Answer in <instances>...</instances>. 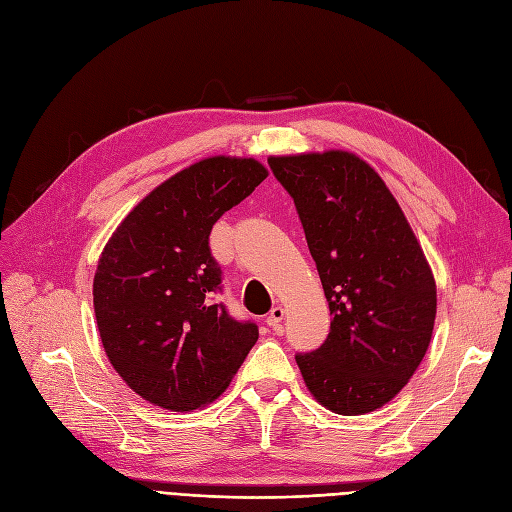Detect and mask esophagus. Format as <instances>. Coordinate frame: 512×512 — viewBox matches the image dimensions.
I'll return each instance as SVG.
<instances>
[{
    "mask_svg": "<svg viewBox=\"0 0 512 512\" xmlns=\"http://www.w3.org/2000/svg\"><path fill=\"white\" fill-rule=\"evenodd\" d=\"M284 320V309L280 307V305H276V307H272V311L268 314V326L272 328V330H280V322Z\"/></svg>",
    "mask_w": 512,
    "mask_h": 512,
    "instance_id": "34e87169",
    "label": "esophagus"
}]
</instances>
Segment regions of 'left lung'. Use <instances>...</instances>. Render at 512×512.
Here are the masks:
<instances>
[{
    "instance_id": "8db88e82",
    "label": "left lung",
    "mask_w": 512,
    "mask_h": 512,
    "mask_svg": "<svg viewBox=\"0 0 512 512\" xmlns=\"http://www.w3.org/2000/svg\"><path fill=\"white\" fill-rule=\"evenodd\" d=\"M293 196L330 309L326 341L295 360L318 402L343 416L385 406L431 343L437 288L393 194L345 150L270 157Z\"/></svg>"
}]
</instances>
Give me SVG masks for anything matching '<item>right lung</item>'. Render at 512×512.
Segmentation results:
<instances>
[{
    "label": "right lung",
    "instance_id": "add662e5",
    "mask_svg": "<svg viewBox=\"0 0 512 512\" xmlns=\"http://www.w3.org/2000/svg\"><path fill=\"white\" fill-rule=\"evenodd\" d=\"M268 177L255 159L211 157L175 173L106 242L94 311L110 364L146 402L190 412L217 399L259 339L234 320L209 249L215 221Z\"/></svg>",
    "mask_w": 512,
    "mask_h": 512
}]
</instances>
